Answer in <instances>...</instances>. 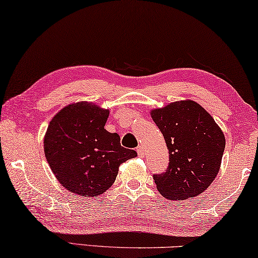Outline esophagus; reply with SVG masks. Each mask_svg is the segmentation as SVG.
Returning a JSON list of instances; mask_svg holds the SVG:
<instances>
[{
  "mask_svg": "<svg viewBox=\"0 0 258 258\" xmlns=\"http://www.w3.org/2000/svg\"><path fill=\"white\" fill-rule=\"evenodd\" d=\"M137 151H138V155H139V156H140V157H144V156H145V150H144V148H142L141 146L138 147Z\"/></svg>",
  "mask_w": 258,
  "mask_h": 258,
  "instance_id": "1",
  "label": "esophagus"
}]
</instances>
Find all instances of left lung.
<instances>
[{"label": "left lung", "mask_w": 258, "mask_h": 258, "mask_svg": "<svg viewBox=\"0 0 258 258\" xmlns=\"http://www.w3.org/2000/svg\"><path fill=\"white\" fill-rule=\"evenodd\" d=\"M169 149L165 172L154 174L162 196L180 201L203 193L218 174L225 137L211 114L191 100L151 110Z\"/></svg>", "instance_id": "left-lung-1"}]
</instances>
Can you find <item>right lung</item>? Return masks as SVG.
Here are the masks:
<instances>
[{"label": "right lung", "mask_w": 258, "mask_h": 258, "mask_svg": "<svg viewBox=\"0 0 258 258\" xmlns=\"http://www.w3.org/2000/svg\"><path fill=\"white\" fill-rule=\"evenodd\" d=\"M109 110L91 102L69 104L49 122L43 148L52 173L72 193L95 198L116 180L121 163L138 156L104 128Z\"/></svg>", "instance_id": "add662e5"}]
</instances>
